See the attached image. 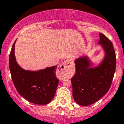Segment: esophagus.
<instances>
[{"mask_svg":"<svg viewBox=\"0 0 124 124\" xmlns=\"http://www.w3.org/2000/svg\"><path fill=\"white\" fill-rule=\"evenodd\" d=\"M74 64L70 60H67L65 61L61 65H60L57 69V72L59 75H62L63 76V73L68 70H70L73 67Z\"/></svg>","mask_w":124,"mask_h":124,"instance_id":"1","label":"esophagus"}]
</instances>
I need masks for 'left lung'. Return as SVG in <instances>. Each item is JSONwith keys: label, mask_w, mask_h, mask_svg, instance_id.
Instances as JSON below:
<instances>
[{"label": "left lung", "mask_w": 124, "mask_h": 124, "mask_svg": "<svg viewBox=\"0 0 124 124\" xmlns=\"http://www.w3.org/2000/svg\"><path fill=\"white\" fill-rule=\"evenodd\" d=\"M100 45L105 56L100 64L93 67L87 55L75 61L76 73L71 79L73 97L76 103L89 106L100 100L109 91L114 77L116 57L111 41L99 33Z\"/></svg>", "instance_id": "1"}]
</instances>
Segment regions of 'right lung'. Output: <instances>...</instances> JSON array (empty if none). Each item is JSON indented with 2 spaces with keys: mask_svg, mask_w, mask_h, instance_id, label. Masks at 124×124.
Instances as JSON below:
<instances>
[{
  "mask_svg": "<svg viewBox=\"0 0 124 124\" xmlns=\"http://www.w3.org/2000/svg\"><path fill=\"white\" fill-rule=\"evenodd\" d=\"M14 43L9 57V67L13 82L19 95L27 101L37 105H46L55 95L59 80L56 78L57 65L38 71L22 69L17 63Z\"/></svg>",
  "mask_w": 124,
  "mask_h": 124,
  "instance_id": "1",
  "label": "right lung"
}]
</instances>
